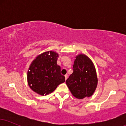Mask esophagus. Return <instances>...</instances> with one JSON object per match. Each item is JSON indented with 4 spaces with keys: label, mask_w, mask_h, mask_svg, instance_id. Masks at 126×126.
I'll return each mask as SVG.
<instances>
[{
    "label": "esophagus",
    "mask_w": 126,
    "mask_h": 126,
    "mask_svg": "<svg viewBox=\"0 0 126 126\" xmlns=\"http://www.w3.org/2000/svg\"><path fill=\"white\" fill-rule=\"evenodd\" d=\"M64 77H65V79H66H66H67V75H65V76H64Z\"/></svg>",
    "instance_id": "1"
}]
</instances>
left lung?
<instances>
[{
  "instance_id": "left-lung-1",
  "label": "left lung",
  "mask_w": 126,
  "mask_h": 126,
  "mask_svg": "<svg viewBox=\"0 0 126 126\" xmlns=\"http://www.w3.org/2000/svg\"><path fill=\"white\" fill-rule=\"evenodd\" d=\"M73 69V73L66 80L71 94L78 99L90 97L98 82L94 63L88 56L80 53L75 57Z\"/></svg>"
}]
</instances>
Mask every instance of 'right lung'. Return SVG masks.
<instances>
[{"label":"right lung","mask_w":126,"mask_h":126,"mask_svg":"<svg viewBox=\"0 0 126 126\" xmlns=\"http://www.w3.org/2000/svg\"><path fill=\"white\" fill-rule=\"evenodd\" d=\"M59 54L54 51H45L32 60L27 72V82L37 94L44 96L51 93L65 78L60 73L57 60Z\"/></svg>","instance_id":"obj_1"}]
</instances>
